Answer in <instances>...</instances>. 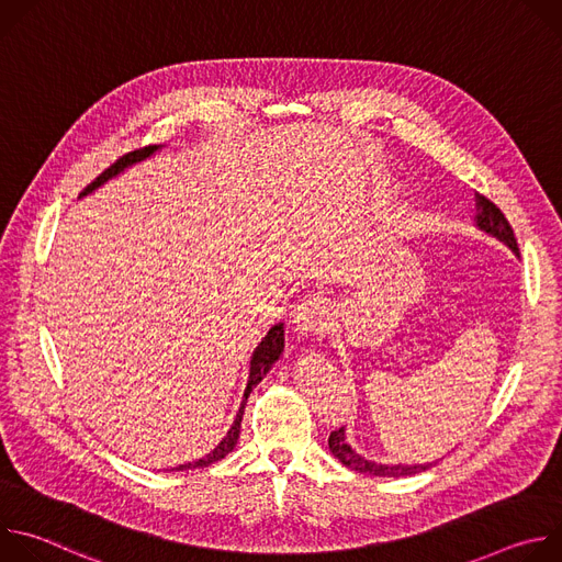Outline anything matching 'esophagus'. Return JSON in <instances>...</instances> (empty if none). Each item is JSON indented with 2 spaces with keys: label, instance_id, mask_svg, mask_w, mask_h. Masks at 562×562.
I'll return each mask as SVG.
<instances>
[{
  "label": "esophagus",
  "instance_id": "esophagus-1",
  "mask_svg": "<svg viewBox=\"0 0 562 562\" xmlns=\"http://www.w3.org/2000/svg\"><path fill=\"white\" fill-rule=\"evenodd\" d=\"M331 311L329 304L319 297H308L293 306L291 311V331L297 338H308L313 334H323L329 327Z\"/></svg>",
  "mask_w": 562,
  "mask_h": 562
}]
</instances>
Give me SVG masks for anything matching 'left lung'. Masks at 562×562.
Wrapping results in <instances>:
<instances>
[{"label":"left lung","instance_id":"obj_1","mask_svg":"<svg viewBox=\"0 0 562 562\" xmlns=\"http://www.w3.org/2000/svg\"><path fill=\"white\" fill-rule=\"evenodd\" d=\"M473 224L477 231L487 233L490 237H496L498 243H503L507 249H512L516 254V258H520L518 251V243L514 228L509 226L507 217L503 215V211L490 202L485 195L475 193V217ZM329 449L331 453L349 469L358 471V473H369V475H380V477H400V475H412L418 471H427L429 467H434L436 462H425V464H382L375 460H367L364 456H360L347 440V429H338L329 436Z\"/></svg>","mask_w":562,"mask_h":562}]
</instances>
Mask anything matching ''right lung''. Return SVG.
Wrapping results in <instances>:
<instances>
[{
	"instance_id": "1",
	"label": "right lung",
	"mask_w": 562,
	"mask_h": 562,
	"mask_svg": "<svg viewBox=\"0 0 562 562\" xmlns=\"http://www.w3.org/2000/svg\"><path fill=\"white\" fill-rule=\"evenodd\" d=\"M159 148H162V146H146V148H142V150L126 153L124 157L117 159V162H115L111 169H106L95 182H91L82 193H79V198L91 195L95 189H100V187L106 184L109 180L117 178L120 173H124V171L131 169L133 165L144 162V159H148V157H150L153 153H157ZM282 353H284V325L280 323V325H273V327L267 331V336L262 338V342L256 347V351H254V356H251L249 380H247V389H245V395H243V405H239L237 416H235L231 429L226 431V436H224V438L220 440V445H217L213 451H209L206 456H202V458H198V460H193V462H184V464H180V467H173L171 471H184V469L209 467V464L222 460L224 456H228V453L235 449L237 438H239V425H243L245 405H247V400H249V393L254 391V386H256L258 382H262V378H265V375L271 371V367L282 358Z\"/></svg>"
}]
</instances>
